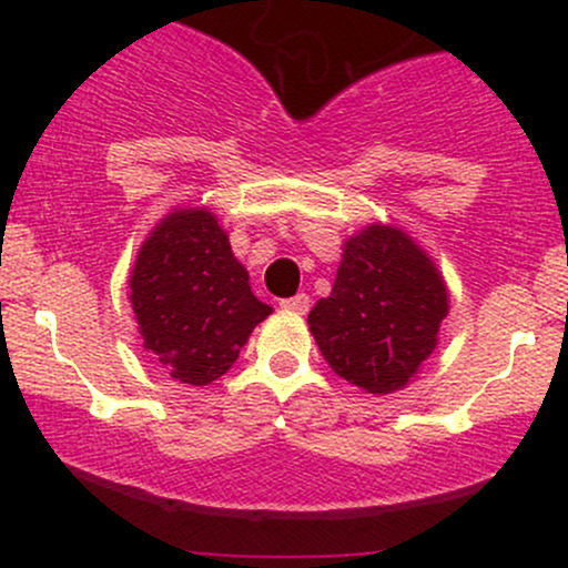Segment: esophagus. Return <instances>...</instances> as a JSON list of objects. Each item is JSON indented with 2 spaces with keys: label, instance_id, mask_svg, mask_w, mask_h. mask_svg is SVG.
<instances>
[{
  "label": "esophagus",
  "instance_id": "obj_1",
  "mask_svg": "<svg viewBox=\"0 0 568 568\" xmlns=\"http://www.w3.org/2000/svg\"><path fill=\"white\" fill-rule=\"evenodd\" d=\"M283 306L285 310H293V312H298V315H304V312L310 310V296H306V293H296V296L285 298Z\"/></svg>",
  "mask_w": 568,
  "mask_h": 568
}]
</instances>
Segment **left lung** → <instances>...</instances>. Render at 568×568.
<instances>
[{"instance_id": "8db88e82", "label": "left lung", "mask_w": 568, "mask_h": 568, "mask_svg": "<svg viewBox=\"0 0 568 568\" xmlns=\"http://www.w3.org/2000/svg\"><path fill=\"white\" fill-rule=\"evenodd\" d=\"M448 285L433 256L395 224L344 240L334 288L312 306V336L342 379L371 395L403 389L438 347Z\"/></svg>"}]
</instances>
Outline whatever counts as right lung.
<instances>
[{"instance_id": "right-lung-1", "label": "right lung", "mask_w": 568, "mask_h": 568, "mask_svg": "<svg viewBox=\"0 0 568 568\" xmlns=\"http://www.w3.org/2000/svg\"><path fill=\"white\" fill-rule=\"evenodd\" d=\"M247 280L216 213L173 207L141 243L128 280L143 349L175 382H216L234 366L253 328L272 315Z\"/></svg>"}]
</instances>
